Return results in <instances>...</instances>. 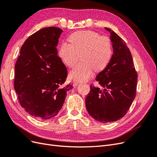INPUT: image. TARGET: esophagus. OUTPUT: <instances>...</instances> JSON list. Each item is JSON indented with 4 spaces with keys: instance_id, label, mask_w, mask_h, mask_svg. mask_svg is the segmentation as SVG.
Instances as JSON below:
<instances>
[{
    "instance_id": "esophagus-1",
    "label": "esophagus",
    "mask_w": 157,
    "mask_h": 157,
    "mask_svg": "<svg viewBox=\"0 0 157 157\" xmlns=\"http://www.w3.org/2000/svg\"><path fill=\"white\" fill-rule=\"evenodd\" d=\"M73 86L76 87V86H77L79 84V82H76V81H73Z\"/></svg>"
}]
</instances>
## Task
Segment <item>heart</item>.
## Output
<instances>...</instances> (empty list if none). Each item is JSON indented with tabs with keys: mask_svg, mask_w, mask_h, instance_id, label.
Here are the masks:
<instances>
[{
	"mask_svg": "<svg viewBox=\"0 0 157 157\" xmlns=\"http://www.w3.org/2000/svg\"><path fill=\"white\" fill-rule=\"evenodd\" d=\"M67 42H61L59 56L69 67H73L79 60L82 61L70 72V77L77 81L88 80L93 71L105 69L113 55L111 39L100 36L92 31H80L73 33ZM81 56H79V55Z\"/></svg>",
	"mask_w": 157,
	"mask_h": 157,
	"instance_id": "obj_1",
	"label": "heart"
}]
</instances>
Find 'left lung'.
Returning <instances> with one entry per match:
<instances>
[{
    "mask_svg": "<svg viewBox=\"0 0 157 157\" xmlns=\"http://www.w3.org/2000/svg\"><path fill=\"white\" fill-rule=\"evenodd\" d=\"M113 54L110 62L96 77L102 88L90 85L86 98L90 115L102 123L124 117L136 97L137 74L131 52L125 42L109 28Z\"/></svg>",
    "mask_w": 157,
    "mask_h": 157,
    "instance_id": "left-lung-1",
    "label": "left lung"
}]
</instances>
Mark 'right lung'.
<instances>
[{
    "mask_svg": "<svg viewBox=\"0 0 157 157\" xmlns=\"http://www.w3.org/2000/svg\"><path fill=\"white\" fill-rule=\"evenodd\" d=\"M62 32L49 27L31 35L22 45L15 65L13 86L20 105L42 120L58 115L67 92L73 88L70 84L63 86L67 70L56 48Z\"/></svg>",
    "mask_w": 157,
    "mask_h": 157,
    "instance_id": "obj_1",
    "label": "right lung"
}]
</instances>
